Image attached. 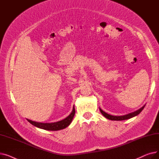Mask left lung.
<instances>
[{"label": "left lung", "mask_w": 159, "mask_h": 159, "mask_svg": "<svg viewBox=\"0 0 159 159\" xmlns=\"http://www.w3.org/2000/svg\"><path fill=\"white\" fill-rule=\"evenodd\" d=\"M146 105L143 106L142 107H140V109H139L138 110L130 113L129 114L127 115H122V116H114V115H111L110 114H107V113L104 112V111H102L101 108L99 107V110L101 111V113L102 114V115L107 119L109 120H127L129 119H131L132 117H134V116L138 115L143 110V109L144 108Z\"/></svg>", "instance_id": "8db88e82"}]
</instances>
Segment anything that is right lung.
Masks as SVG:
<instances>
[{"instance_id":"add662e5","label":"right lung","mask_w":159,"mask_h":159,"mask_svg":"<svg viewBox=\"0 0 159 159\" xmlns=\"http://www.w3.org/2000/svg\"><path fill=\"white\" fill-rule=\"evenodd\" d=\"M75 114V107L73 106L71 113L67 116L66 118L60 121L53 122V123H42V122H38L35 121H32L30 119H27V120L30 124H31L32 125H33V126H35L39 128L43 129L45 130H49V131H58L68 127L71 124Z\"/></svg>"}]
</instances>
